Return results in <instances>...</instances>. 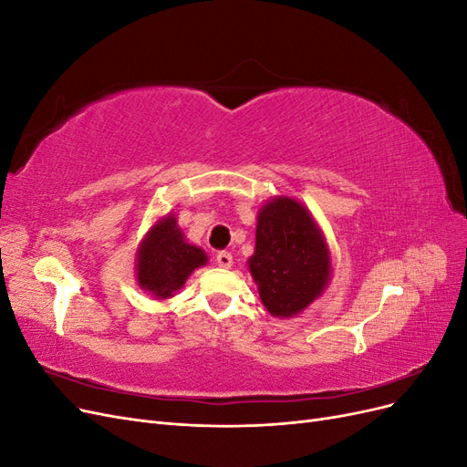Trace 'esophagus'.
Here are the masks:
<instances>
[{
  "label": "esophagus",
  "instance_id": "obj_1",
  "mask_svg": "<svg viewBox=\"0 0 467 467\" xmlns=\"http://www.w3.org/2000/svg\"><path fill=\"white\" fill-rule=\"evenodd\" d=\"M216 261H218L220 266L230 268L232 263H234V257H232V253H228V251H220L218 255H216Z\"/></svg>",
  "mask_w": 467,
  "mask_h": 467
}]
</instances>
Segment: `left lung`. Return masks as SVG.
I'll use <instances>...</instances> for the list:
<instances>
[{
  "label": "left lung",
  "instance_id": "left-lung-1",
  "mask_svg": "<svg viewBox=\"0 0 467 467\" xmlns=\"http://www.w3.org/2000/svg\"><path fill=\"white\" fill-rule=\"evenodd\" d=\"M249 271L263 304L280 317L300 314L327 286L329 249L300 202L285 196L261 208Z\"/></svg>",
  "mask_w": 467,
  "mask_h": 467
}]
</instances>
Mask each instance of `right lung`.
I'll list each match as a JSON object with an SVG mask.
<instances>
[{"label": "right lung", "mask_w": 467, "mask_h": 467, "mask_svg": "<svg viewBox=\"0 0 467 467\" xmlns=\"http://www.w3.org/2000/svg\"><path fill=\"white\" fill-rule=\"evenodd\" d=\"M206 265V253L182 239L173 216L155 223L138 253V285L158 298L177 292L196 266Z\"/></svg>", "instance_id": "add662e5"}]
</instances>
